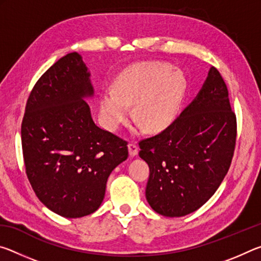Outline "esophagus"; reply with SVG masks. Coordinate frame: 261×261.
Masks as SVG:
<instances>
[{"mask_svg":"<svg viewBox=\"0 0 261 261\" xmlns=\"http://www.w3.org/2000/svg\"><path fill=\"white\" fill-rule=\"evenodd\" d=\"M127 148H129V154L130 156H136L138 155V145H137L136 143H130L129 145H127Z\"/></svg>","mask_w":261,"mask_h":261,"instance_id":"1","label":"esophagus"}]
</instances>
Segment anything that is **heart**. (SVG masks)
<instances>
[{
    "mask_svg": "<svg viewBox=\"0 0 261 261\" xmlns=\"http://www.w3.org/2000/svg\"><path fill=\"white\" fill-rule=\"evenodd\" d=\"M187 93V79L179 70L160 62H141L126 68L100 94L103 124L116 130L127 121L134 105L137 126L149 132L167 129L177 117Z\"/></svg>",
    "mask_w": 261,
    "mask_h": 261,
    "instance_id": "obj_1",
    "label": "heart"
}]
</instances>
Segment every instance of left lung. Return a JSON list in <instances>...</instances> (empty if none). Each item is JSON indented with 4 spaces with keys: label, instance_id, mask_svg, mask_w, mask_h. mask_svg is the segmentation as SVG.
I'll return each mask as SVG.
<instances>
[{
    "label": "left lung",
    "instance_id": "left-lung-1",
    "mask_svg": "<svg viewBox=\"0 0 261 261\" xmlns=\"http://www.w3.org/2000/svg\"><path fill=\"white\" fill-rule=\"evenodd\" d=\"M236 116L223 78L212 67L199 93L171 124L139 143L149 167L146 199L153 211L179 218L205 204L227 175Z\"/></svg>",
    "mask_w": 261,
    "mask_h": 261
}]
</instances>
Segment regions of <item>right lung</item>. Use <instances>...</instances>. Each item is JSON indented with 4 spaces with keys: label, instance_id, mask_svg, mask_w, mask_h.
I'll use <instances>...</instances> for the list:
<instances>
[{
    "label": "right lung",
    "instance_id": "1",
    "mask_svg": "<svg viewBox=\"0 0 261 261\" xmlns=\"http://www.w3.org/2000/svg\"><path fill=\"white\" fill-rule=\"evenodd\" d=\"M93 95L90 70L73 51L42 74L26 103V175L39 200L63 218L94 213L110 173L129 155L126 141L95 125L86 102Z\"/></svg>",
    "mask_w": 261,
    "mask_h": 261
}]
</instances>
